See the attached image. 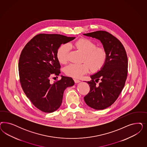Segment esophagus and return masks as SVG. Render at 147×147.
Returning <instances> with one entry per match:
<instances>
[{"instance_id": "obj_1", "label": "esophagus", "mask_w": 147, "mask_h": 147, "mask_svg": "<svg viewBox=\"0 0 147 147\" xmlns=\"http://www.w3.org/2000/svg\"><path fill=\"white\" fill-rule=\"evenodd\" d=\"M74 81H75V82L76 83H80L81 81H80L79 80H78V79H74Z\"/></svg>"}]
</instances>
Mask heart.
<instances>
[{
	"label": "heart",
	"instance_id": "obj_1",
	"mask_svg": "<svg viewBox=\"0 0 147 147\" xmlns=\"http://www.w3.org/2000/svg\"><path fill=\"white\" fill-rule=\"evenodd\" d=\"M84 54L83 63L80 64L72 63L66 66L65 72L66 75L79 78L87 73L90 68L92 71H97L104 65L107 59V52L104 48L96 47L94 42L88 39H80L74 43L70 44ZM70 47L67 44H63L58 48L57 52V59L62 64L68 61Z\"/></svg>",
	"mask_w": 147,
	"mask_h": 147
}]
</instances>
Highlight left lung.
Wrapping results in <instances>:
<instances>
[{
    "label": "left lung",
    "mask_w": 147,
    "mask_h": 147,
    "mask_svg": "<svg viewBox=\"0 0 147 147\" xmlns=\"http://www.w3.org/2000/svg\"><path fill=\"white\" fill-rule=\"evenodd\" d=\"M84 36L100 40L107 52L104 65L90 76L87 82L89 92L84 97L91 108L103 110L111 106L123 90L128 74V57L122 44L117 38L105 31L84 33ZM100 82L99 84L96 83Z\"/></svg>",
    "instance_id": "1"
}]
</instances>
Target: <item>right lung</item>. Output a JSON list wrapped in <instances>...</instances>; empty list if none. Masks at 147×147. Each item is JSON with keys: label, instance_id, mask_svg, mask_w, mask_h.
<instances>
[{"label": "right lung", "instance_id": "add662e5", "mask_svg": "<svg viewBox=\"0 0 147 147\" xmlns=\"http://www.w3.org/2000/svg\"><path fill=\"white\" fill-rule=\"evenodd\" d=\"M75 38L58 34H39L21 52L18 70L22 88L32 103L44 113L57 110L62 104L64 90L75 84L71 77L62 75L61 80L50 82L52 75L61 73L57 57L58 48Z\"/></svg>", "mask_w": 147, "mask_h": 147}]
</instances>
